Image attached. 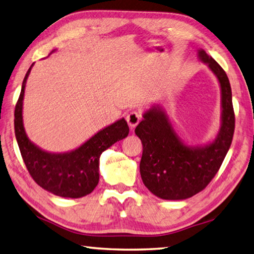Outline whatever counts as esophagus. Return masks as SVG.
Instances as JSON below:
<instances>
[{
  "instance_id": "34e87169",
  "label": "esophagus",
  "mask_w": 254,
  "mask_h": 254,
  "mask_svg": "<svg viewBox=\"0 0 254 254\" xmlns=\"http://www.w3.org/2000/svg\"><path fill=\"white\" fill-rule=\"evenodd\" d=\"M140 119H141V115L139 113H137V111H131V113L128 114L126 117L127 123H128V125H129V127L131 128V129L138 125Z\"/></svg>"
}]
</instances>
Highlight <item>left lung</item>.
<instances>
[{"label":"left lung","instance_id":"obj_1","mask_svg":"<svg viewBox=\"0 0 254 254\" xmlns=\"http://www.w3.org/2000/svg\"><path fill=\"white\" fill-rule=\"evenodd\" d=\"M198 60L205 64L220 84L221 126L211 141L190 146L177 134L167 110L154 105L143 114L144 119L135 132L143 144L140 176L155 196L181 201L201 192L219 171L232 143L234 111L228 75L221 65L203 49Z\"/></svg>","mask_w":254,"mask_h":254}]
</instances>
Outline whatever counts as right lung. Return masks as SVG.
I'll list each match as a JSON object with an SVG mask.
<instances>
[{
    "label": "right lung",
    "mask_w": 254,
    "mask_h": 254,
    "mask_svg": "<svg viewBox=\"0 0 254 254\" xmlns=\"http://www.w3.org/2000/svg\"><path fill=\"white\" fill-rule=\"evenodd\" d=\"M55 49L52 52H56ZM51 52V53H52ZM22 82L14 111V130L17 145L30 175L43 190L60 197L79 198L90 194L99 182V158L102 152L129 134L125 118L104 127L79 147L65 153L47 152L26 135L23 124V99L26 80Z\"/></svg>",
    "instance_id": "right-lung-1"
}]
</instances>
